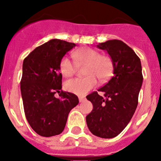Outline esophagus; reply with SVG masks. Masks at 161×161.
Instances as JSON below:
<instances>
[{
	"label": "esophagus",
	"instance_id": "obj_1",
	"mask_svg": "<svg viewBox=\"0 0 161 161\" xmlns=\"http://www.w3.org/2000/svg\"><path fill=\"white\" fill-rule=\"evenodd\" d=\"M79 102H83L84 100H86V98L83 97H79Z\"/></svg>",
	"mask_w": 161,
	"mask_h": 161
}]
</instances>
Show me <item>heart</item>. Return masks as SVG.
<instances>
[{
  "mask_svg": "<svg viewBox=\"0 0 161 161\" xmlns=\"http://www.w3.org/2000/svg\"><path fill=\"white\" fill-rule=\"evenodd\" d=\"M72 57L78 65H86V77L75 78L65 82V89L72 93L84 95L100 82L108 80L111 76L114 63L111 57L101 55L97 50L90 47H82L72 52ZM76 64L64 56L59 63V69L64 77H71L75 73Z\"/></svg>",
  "mask_w": 161,
  "mask_h": 161,
  "instance_id": "b5f03b06",
  "label": "heart"
}]
</instances>
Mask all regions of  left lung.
<instances>
[{"mask_svg":"<svg viewBox=\"0 0 161 161\" xmlns=\"http://www.w3.org/2000/svg\"><path fill=\"white\" fill-rule=\"evenodd\" d=\"M106 50L114 63V75L98 91L86 97L92 111L86 116L87 126L94 136L111 139L119 135L132 118L138 105L142 83V65L139 57L127 44L118 40L97 45Z\"/></svg>","mask_w":161,"mask_h":161,"instance_id":"1","label":"left lung"}]
</instances>
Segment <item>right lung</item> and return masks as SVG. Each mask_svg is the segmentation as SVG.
Instances as JSON below:
<instances>
[{"mask_svg": "<svg viewBox=\"0 0 161 161\" xmlns=\"http://www.w3.org/2000/svg\"><path fill=\"white\" fill-rule=\"evenodd\" d=\"M74 47L53 39L37 47L23 61L20 84L24 111L31 128L41 136L61 134L69 112L79 103L77 96L61 90L59 71L60 61Z\"/></svg>", "mask_w": 161, "mask_h": 161, "instance_id": "add662e5", "label": "right lung"}]
</instances>
